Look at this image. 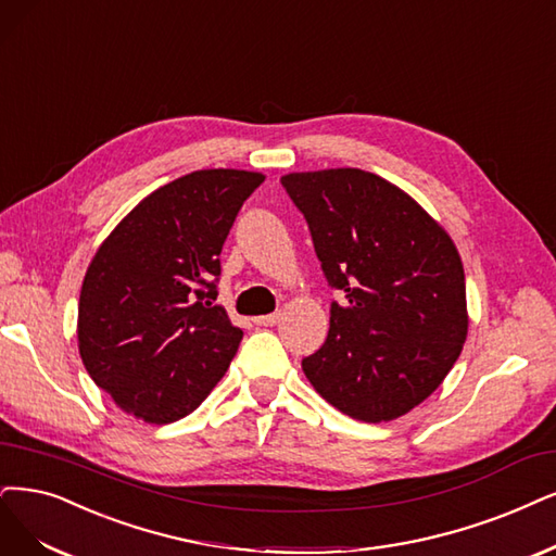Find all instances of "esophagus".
Returning a JSON list of instances; mask_svg holds the SVG:
<instances>
[{
    "label": "esophagus",
    "instance_id": "1",
    "mask_svg": "<svg viewBox=\"0 0 556 556\" xmlns=\"http://www.w3.org/2000/svg\"><path fill=\"white\" fill-rule=\"evenodd\" d=\"M279 318H281V314H267V316L254 318V323H256V325H263V327H273V325L279 323Z\"/></svg>",
    "mask_w": 556,
    "mask_h": 556
}]
</instances>
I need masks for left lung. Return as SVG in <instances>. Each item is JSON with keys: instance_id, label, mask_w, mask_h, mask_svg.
Returning <instances> with one entry per match:
<instances>
[{"instance_id": "left-lung-1", "label": "left lung", "mask_w": 556, "mask_h": 556, "mask_svg": "<svg viewBox=\"0 0 556 556\" xmlns=\"http://www.w3.org/2000/svg\"><path fill=\"white\" fill-rule=\"evenodd\" d=\"M309 224L323 275L345 300L325 343L302 359L343 415L380 424L426 401L467 339L465 273L454 240L389 180L362 169L281 176Z\"/></svg>"}]
</instances>
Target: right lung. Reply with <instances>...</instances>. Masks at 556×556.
Masks as SVG:
<instances>
[{
  "label": "right lung",
  "instance_id": "1",
  "mask_svg": "<svg viewBox=\"0 0 556 556\" xmlns=\"http://www.w3.org/2000/svg\"><path fill=\"white\" fill-rule=\"evenodd\" d=\"M263 174L201 169L139 201L96 252L77 306L79 355L123 413L172 424L229 368L242 330L217 300L219 252Z\"/></svg>",
  "mask_w": 556,
  "mask_h": 556
}]
</instances>
